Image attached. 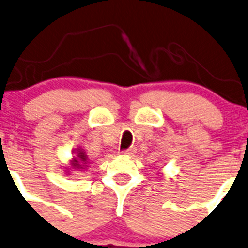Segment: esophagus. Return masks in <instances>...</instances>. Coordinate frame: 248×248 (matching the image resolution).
<instances>
[{"mask_svg": "<svg viewBox=\"0 0 248 248\" xmlns=\"http://www.w3.org/2000/svg\"><path fill=\"white\" fill-rule=\"evenodd\" d=\"M134 152L135 151L134 150H126V151H124V152H122V155H134Z\"/></svg>", "mask_w": 248, "mask_h": 248, "instance_id": "esophagus-1", "label": "esophagus"}]
</instances>
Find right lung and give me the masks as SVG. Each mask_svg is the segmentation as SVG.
Here are the masks:
<instances>
[{"mask_svg":"<svg viewBox=\"0 0 248 248\" xmlns=\"http://www.w3.org/2000/svg\"><path fill=\"white\" fill-rule=\"evenodd\" d=\"M72 159L69 160V164L64 166V172L66 176L71 173V171H83L84 172L89 168V158H88L87 153L83 150L80 146L75 148L72 151Z\"/></svg>","mask_w":248,"mask_h":248,"instance_id":"1","label":"right lung"}]
</instances>
